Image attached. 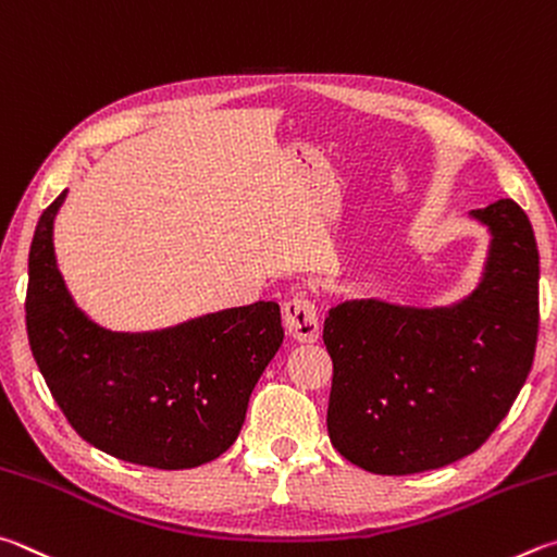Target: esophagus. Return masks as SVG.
Here are the masks:
<instances>
[{
  "mask_svg": "<svg viewBox=\"0 0 557 557\" xmlns=\"http://www.w3.org/2000/svg\"><path fill=\"white\" fill-rule=\"evenodd\" d=\"M284 325L296 343H315L320 337V323L313 300L306 296L288 298L284 304Z\"/></svg>",
  "mask_w": 557,
  "mask_h": 557,
  "instance_id": "1",
  "label": "esophagus"
}]
</instances>
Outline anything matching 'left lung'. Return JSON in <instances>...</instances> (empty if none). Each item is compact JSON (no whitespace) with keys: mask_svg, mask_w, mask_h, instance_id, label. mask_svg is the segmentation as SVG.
<instances>
[{"mask_svg":"<svg viewBox=\"0 0 557 557\" xmlns=\"http://www.w3.org/2000/svg\"><path fill=\"white\" fill-rule=\"evenodd\" d=\"M472 218L492 232L480 288L453 308L352 300L330 310L327 433L374 474H416L486 443L533 367L539 247L519 205L502 198Z\"/></svg>","mask_w":557,"mask_h":557,"instance_id":"1","label":"left lung"}]
</instances>
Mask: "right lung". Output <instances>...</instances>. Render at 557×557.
<instances>
[{"mask_svg": "<svg viewBox=\"0 0 557 557\" xmlns=\"http://www.w3.org/2000/svg\"><path fill=\"white\" fill-rule=\"evenodd\" d=\"M48 205L28 251L26 333L73 431L116 460L185 470L230 450L249 396L284 343L278 306H244L161 333L124 335L90 323L67 296Z\"/></svg>", "mask_w": 557, "mask_h": 557, "instance_id": "add662e5", "label": "right lung"}]
</instances>
